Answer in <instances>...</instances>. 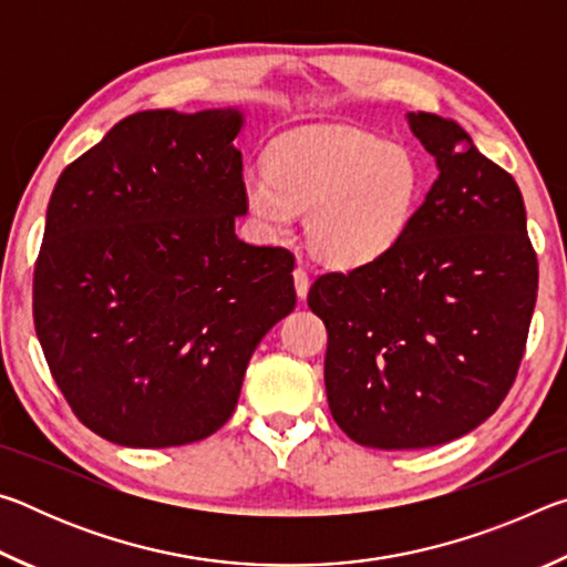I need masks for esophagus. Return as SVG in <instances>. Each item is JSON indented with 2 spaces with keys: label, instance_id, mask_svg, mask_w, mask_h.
<instances>
[{
  "label": "esophagus",
  "instance_id": "esophagus-1",
  "mask_svg": "<svg viewBox=\"0 0 567 567\" xmlns=\"http://www.w3.org/2000/svg\"><path fill=\"white\" fill-rule=\"evenodd\" d=\"M292 277H295V290H297V295H300V300H305L307 290H310V275H307L305 267H295Z\"/></svg>",
  "mask_w": 567,
  "mask_h": 567
}]
</instances>
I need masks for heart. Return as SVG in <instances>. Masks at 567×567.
Returning a JSON list of instances; mask_svg holds the SVG:
<instances>
[{"label": "heart", "mask_w": 567, "mask_h": 567, "mask_svg": "<svg viewBox=\"0 0 567 567\" xmlns=\"http://www.w3.org/2000/svg\"><path fill=\"white\" fill-rule=\"evenodd\" d=\"M420 167L405 147L370 132L310 127L270 150V172H249L245 197L272 233H290L297 213L324 262H370L405 233L420 197Z\"/></svg>", "instance_id": "1"}]
</instances>
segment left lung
<instances>
[{
	"mask_svg": "<svg viewBox=\"0 0 567 567\" xmlns=\"http://www.w3.org/2000/svg\"><path fill=\"white\" fill-rule=\"evenodd\" d=\"M440 175L375 260L324 272L307 305L328 328L324 390L354 443L433 447L501 408L520 370L537 257L520 187L453 120L412 112Z\"/></svg>",
	"mask_w": 567,
	"mask_h": 567,
	"instance_id": "obj_1",
	"label": "left lung"
}]
</instances>
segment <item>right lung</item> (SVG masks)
<instances>
[{
  "label": "right lung",
  "instance_id": "add662e5",
  "mask_svg": "<svg viewBox=\"0 0 567 567\" xmlns=\"http://www.w3.org/2000/svg\"><path fill=\"white\" fill-rule=\"evenodd\" d=\"M239 130L237 110L137 112L56 179L34 330L72 412L110 443L217 433L255 348L295 310V255L235 235Z\"/></svg>",
  "mask_w": 567,
  "mask_h": 567
}]
</instances>
